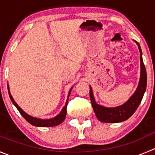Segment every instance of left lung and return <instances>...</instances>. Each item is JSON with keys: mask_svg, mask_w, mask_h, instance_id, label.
Segmentation results:
<instances>
[{"mask_svg": "<svg viewBox=\"0 0 155 155\" xmlns=\"http://www.w3.org/2000/svg\"><path fill=\"white\" fill-rule=\"evenodd\" d=\"M136 44L138 45V50L140 52V79L138 82V87L135 92L133 93L131 97L128 99V101L121 105L116 107H105L96 103L94 98L92 89L89 86V96H90L91 103L93 108L94 112L97 117L98 119L102 122L105 123H118L121 121H124L128 119L134 112L136 111L138 105L141 103L144 94L146 90L147 86V73H146L145 66L143 63L142 52H141V47L139 43L134 40Z\"/></svg>", "mask_w": 155, "mask_h": 155, "instance_id": "8db88e82", "label": "left lung"}]
</instances>
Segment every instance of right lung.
Returning <instances> with one entry per match:
<instances>
[{
    "mask_svg": "<svg viewBox=\"0 0 155 155\" xmlns=\"http://www.w3.org/2000/svg\"><path fill=\"white\" fill-rule=\"evenodd\" d=\"M8 93H9L11 102H12L13 104L15 105L16 108H17V110H18L19 112H20V113L21 114V115H22V116L24 117L27 121H28L29 123L31 124L32 125H34V126H37V127H53V126H56V125H59L65 120V118H66V106H67V104H68V99H69V95H70V92L71 91H72L73 87L69 89V93H68L67 99H66V105H65V106L62 108L61 112L58 114L56 116H55L54 118H49V119H43V118H36V117H33L31 116V115H28L27 113H26V112L23 110L22 108L17 105V102L14 101V98L12 97L11 92H10V88H9V86H8Z\"/></svg>",
    "mask_w": 155,
    "mask_h": 155,
    "instance_id": "obj_1",
    "label": "right lung"
}]
</instances>
